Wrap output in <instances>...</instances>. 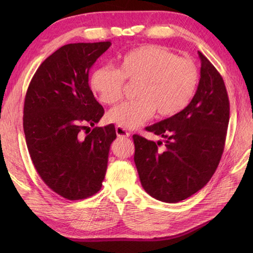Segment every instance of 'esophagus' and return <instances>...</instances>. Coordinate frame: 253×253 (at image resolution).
Instances as JSON below:
<instances>
[{"mask_svg":"<svg viewBox=\"0 0 253 253\" xmlns=\"http://www.w3.org/2000/svg\"><path fill=\"white\" fill-rule=\"evenodd\" d=\"M115 130H116V135H117L118 137L126 138V137H129V136H130V132L127 131V130L125 129V128H123V127H121V126H116Z\"/></svg>","mask_w":253,"mask_h":253,"instance_id":"1","label":"esophagus"}]
</instances>
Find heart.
I'll list each match as a JSON object with an SVG mask.
<instances>
[{
  "mask_svg": "<svg viewBox=\"0 0 253 253\" xmlns=\"http://www.w3.org/2000/svg\"><path fill=\"white\" fill-rule=\"evenodd\" d=\"M124 80L139 82L137 99L113 107L107 120L123 128H137L151 118L173 116L189 104L196 92L199 72L189 58L177 57L158 45H143L126 53L117 69L100 67L90 77V87L102 103L114 104L124 92Z\"/></svg>",
  "mask_w": 253,
  "mask_h": 253,
  "instance_id": "heart-1",
  "label": "heart"
}]
</instances>
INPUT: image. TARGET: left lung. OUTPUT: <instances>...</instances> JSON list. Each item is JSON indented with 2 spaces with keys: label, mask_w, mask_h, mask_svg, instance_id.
Returning a JSON list of instances; mask_svg holds the SVG:
<instances>
[{
  "label": "left lung",
  "mask_w": 253,
  "mask_h": 253,
  "mask_svg": "<svg viewBox=\"0 0 253 253\" xmlns=\"http://www.w3.org/2000/svg\"><path fill=\"white\" fill-rule=\"evenodd\" d=\"M200 80L191 102L177 114L147 127L163 142L133 135L135 164L143 189L177 203L208 184L224 151L229 101L221 75L201 52Z\"/></svg>",
  "instance_id": "8db88e82"
}]
</instances>
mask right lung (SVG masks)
I'll list each match as a JSON object with an SVG mask.
<instances>
[{"instance_id":"obj_1","label":"right lung","mask_w":253,"mask_h":253,"mask_svg":"<svg viewBox=\"0 0 253 253\" xmlns=\"http://www.w3.org/2000/svg\"><path fill=\"white\" fill-rule=\"evenodd\" d=\"M111 44L63 45L37 69L26 93L24 132L31 161L45 185L68 200L101 189L116 138L112 124L94 127L104 110L89 85L91 67Z\"/></svg>"}]
</instances>
